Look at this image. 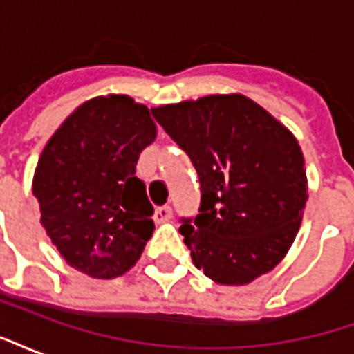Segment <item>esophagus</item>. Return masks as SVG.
I'll use <instances>...</instances> for the list:
<instances>
[{"mask_svg": "<svg viewBox=\"0 0 354 354\" xmlns=\"http://www.w3.org/2000/svg\"><path fill=\"white\" fill-rule=\"evenodd\" d=\"M170 218H172V208L170 207H161L155 210V222L157 223L169 222Z\"/></svg>", "mask_w": 354, "mask_h": 354, "instance_id": "34e87169", "label": "esophagus"}]
</instances>
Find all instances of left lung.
Here are the masks:
<instances>
[{"label": "left lung", "instance_id": "left-lung-1", "mask_svg": "<svg viewBox=\"0 0 354 354\" xmlns=\"http://www.w3.org/2000/svg\"><path fill=\"white\" fill-rule=\"evenodd\" d=\"M151 113L199 174V214L180 227L195 267L225 286L274 269L296 239L309 197L296 136L239 93Z\"/></svg>", "mask_w": 354, "mask_h": 354}]
</instances>
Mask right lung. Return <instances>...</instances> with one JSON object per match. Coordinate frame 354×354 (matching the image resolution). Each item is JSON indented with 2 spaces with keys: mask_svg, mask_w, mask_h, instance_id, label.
<instances>
[{
  "mask_svg": "<svg viewBox=\"0 0 354 354\" xmlns=\"http://www.w3.org/2000/svg\"><path fill=\"white\" fill-rule=\"evenodd\" d=\"M155 136L144 104L108 94L73 109L45 144L32 192L68 266L108 281L138 261L155 225L136 162Z\"/></svg>",
  "mask_w": 354,
  "mask_h": 354,
  "instance_id": "1",
  "label": "right lung"
}]
</instances>
